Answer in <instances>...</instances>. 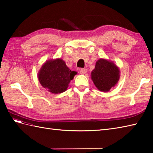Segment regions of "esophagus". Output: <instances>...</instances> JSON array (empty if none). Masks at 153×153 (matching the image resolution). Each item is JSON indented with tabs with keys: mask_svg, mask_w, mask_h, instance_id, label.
Masks as SVG:
<instances>
[{
	"mask_svg": "<svg viewBox=\"0 0 153 153\" xmlns=\"http://www.w3.org/2000/svg\"><path fill=\"white\" fill-rule=\"evenodd\" d=\"M87 72V70L85 69V68H82V69L80 70V74H81L84 75V74H85Z\"/></svg>",
	"mask_w": 153,
	"mask_h": 153,
	"instance_id": "1",
	"label": "esophagus"
}]
</instances>
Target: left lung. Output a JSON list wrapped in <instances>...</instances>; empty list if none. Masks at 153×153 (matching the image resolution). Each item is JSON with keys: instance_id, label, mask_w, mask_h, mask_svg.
Listing matches in <instances>:
<instances>
[{"instance_id": "1", "label": "left lung", "mask_w": 153, "mask_h": 153, "mask_svg": "<svg viewBox=\"0 0 153 153\" xmlns=\"http://www.w3.org/2000/svg\"><path fill=\"white\" fill-rule=\"evenodd\" d=\"M120 71L113 62L100 58L96 62L95 67L91 71V79L100 91L107 92L118 82Z\"/></svg>"}]
</instances>
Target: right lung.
Instances as JSON below:
<instances>
[{"mask_svg": "<svg viewBox=\"0 0 153 153\" xmlns=\"http://www.w3.org/2000/svg\"><path fill=\"white\" fill-rule=\"evenodd\" d=\"M77 72L71 71L62 58L51 59L42 65L38 72L41 85L48 91L58 94L66 91Z\"/></svg>", "mask_w": 153, "mask_h": 153, "instance_id": "1", "label": "right lung"}]
</instances>
